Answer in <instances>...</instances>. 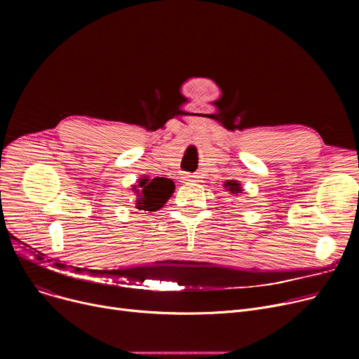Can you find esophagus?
Instances as JSON below:
<instances>
[{
	"label": "esophagus",
	"mask_w": 359,
	"mask_h": 359,
	"mask_svg": "<svg viewBox=\"0 0 359 359\" xmlns=\"http://www.w3.org/2000/svg\"><path fill=\"white\" fill-rule=\"evenodd\" d=\"M183 180L184 182H198V176H195V175H184Z\"/></svg>",
	"instance_id": "34e87169"
}]
</instances>
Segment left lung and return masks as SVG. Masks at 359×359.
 Here are the masks:
<instances>
[{"label": "left lung", "instance_id": "8db88e82", "mask_svg": "<svg viewBox=\"0 0 359 359\" xmlns=\"http://www.w3.org/2000/svg\"><path fill=\"white\" fill-rule=\"evenodd\" d=\"M224 187H225V191L230 192L231 195H238V194H243L241 184H240L237 180H227V182L224 183Z\"/></svg>", "mask_w": 359, "mask_h": 359}]
</instances>
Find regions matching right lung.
I'll return each instance as SVG.
<instances>
[{
    "label": "right lung",
    "mask_w": 359,
    "mask_h": 359,
    "mask_svg": "<svg viewBox=\"0 0 359 359\" xmlns=\"http://www.w3.org/2000/svg\"><path fill=\"white\" fill-rule=\"evenodd\" d=\"M132 192L135 194V208L140 211H158L175 192L172 179L144 176L138 179L137 184H132Z\"/></svg>",
    "instance_id": "1"
}]
</instances>
